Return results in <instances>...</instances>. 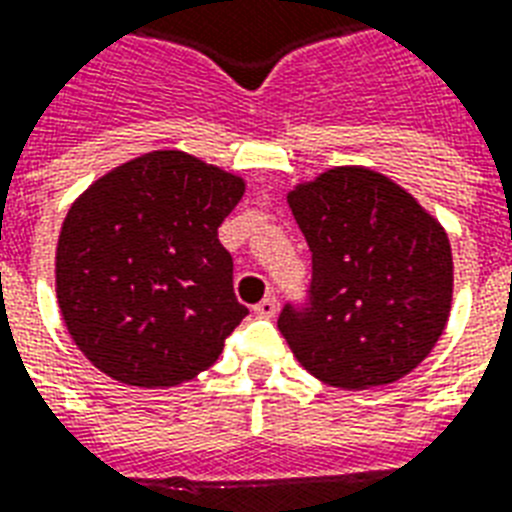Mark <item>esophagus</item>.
<instances>
[{
    "mask_svg": "<svg viewBox=\"0 0 512 512\" xmlns=\"http://www.w3.org/2000/svg\"><path fill=\"white\" fill-rule=\"evenodd\" d=\"M276 311H279V300H276V295H265V298L255 306L257 317H273Z\"/></svg>",
    "mask_w": 512,
    "mask_h": 512,
    "instance_id": "esophagus-1",
    "label": "esophagus"
}]
</instances>
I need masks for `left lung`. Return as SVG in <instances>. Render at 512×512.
Returning <instances> with one entry per match:
<instances>
[{
    "mask_svg": "<svg viewBox=\"0 0 512 512\" xmlns=\"http://www.w3.org/2000/svg\"><path fill=\"white\" fill-rule=\"evenodd\" d=\"M311 249L303 303L279 330L303 368L338 389L408 376L443 335L454 292L446 230L378 171L341 166L287 195Z\"/></svg>",
    "mask_w": 512,
    "mask_h": 512,
    "instance_id": "left-lung-1",
    "label": "left lung"
}]
</instances>
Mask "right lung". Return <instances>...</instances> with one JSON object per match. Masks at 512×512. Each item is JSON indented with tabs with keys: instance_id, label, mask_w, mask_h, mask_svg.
Wrapping results in <instances>:
<instances>
[{
	"instance_id": "right-lung-1",
	"label": "right lung",
	"mask_w": 512,
	"mask_h": 512,
	"mask_svg": "<svg viewBox=\"0 0 512 512\" xmlns=\"http://www.w3.org/2000/svg\"><path fill=\"white\" fill-rule=\"evenodd\" d=\"M244 179L155 150L93 182L66 214L56 292L66 330L120 384L174 386L212 368L249 308L217 228Z\"/></svg>"
}]
</instances>
